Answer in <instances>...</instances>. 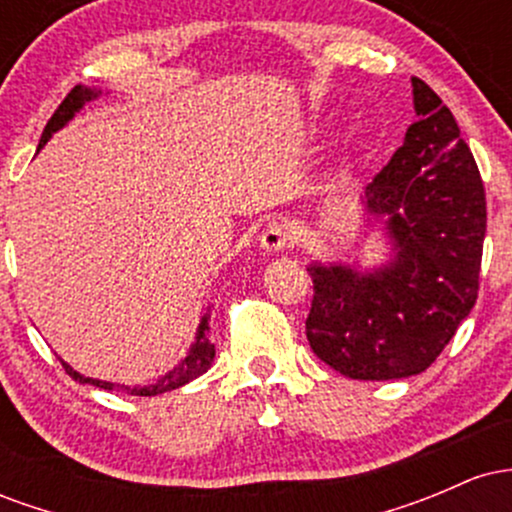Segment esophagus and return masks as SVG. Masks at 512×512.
Here are the masks:
<instances>
[{
    "instance_id": "esophagus-1",
    "label": "esophagus",
    "mask_w": 512,
    "mask_h": 512,
    "mask_svg": "<svg viewBox=\"0 0 512 512\" xmlns=\"http://www.w3.org/2000/svg\"><path fill=\"white\" fill-rule=\"evenodd\" d=\"M291 243H293V233L286 221L272 219L267 226H264V231L260 236V248L264 252H279V250L289 248Z\"/></svg>"
}]
</instances>
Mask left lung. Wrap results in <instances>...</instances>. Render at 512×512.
Returning <instances> with one entry per match:
<instances>
[{"label": "left lung", "mask_w": 512, "mask_h": 512, "mask_svg": "<svg viewBox=\"0 0 512 512\" xmlns=\"http://www.w3.org/2000/svg\"><path fill=\"white\" fill-rule=\"evenodd\" d=\"M414 84L419 122L366 187L387 216L397 260L375 274L310 267L305 337L320 361L354 380L409 378L431 366L477 303L486 192L450 108Z\"/></svg>", "instance_id": "left-lung-1"}]
</instances>
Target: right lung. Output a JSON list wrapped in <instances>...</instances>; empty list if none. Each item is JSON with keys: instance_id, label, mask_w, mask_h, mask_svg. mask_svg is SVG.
<instances>
[{"instance_id": "1", "label": "right lung", "mask_w": 512, "mask_h": 512, "mask_svg": "<svg viewBox=\"0 0 512 512\" xmlns=\"http://www.w3.org/2000/svg\"><path fill=\"white\" fill-rule=\"evenodd\" d=\"M91 98H96V91H91V88L86 86H74L72 91L64 96V101L57 105V110L52 113V117L48 120V125L43 129V137H40V146H45V142L52 137V132H57V129L67 125L69 120H72L76 110L81 108L86 101H91ZM214 344H211V334H209V313L202 317V322H199V330H197V342L192 344L190 354H187L185 361L180 363L178 368L170 370L168 375H163L161 380L154 385H146V387H120L122 392H127V395H137V397H154V395H163V392L168 390H175V387H182L185 383H190V380L199 378L202 373H207L211 361H214ZM64 370H67L69 378L79 380V383H88V385H96V387H103V390H115L113 383H101V380H91V378H84V375H79L76 370H72L67 366V363L62 361Z\"/></svg>"}]
</instances>
